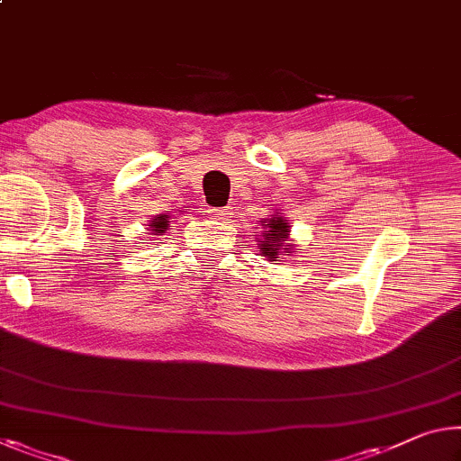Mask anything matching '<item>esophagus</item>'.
<instances>
[{"label":"esophagus","mask_w":461,"mask_h":461,"mask_svg":"<svg viewBox=\"0 0 461 461\" xmlns=\"http://www.w3.org/2000/svg\"><path fill=\"white\" fill-rule=\"evenodd\" d=\"M215 219H221V221H230V217L233 215L231 207H221V209H213Z\"/></svg>","instance_id":"1"}]
</instances>
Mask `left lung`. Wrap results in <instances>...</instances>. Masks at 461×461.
I'll use <instances>...</instances> for the list:
<instances>
[{
	"label": "left lung",
	"mask_w": 461,
	"mask_h": 461,
	"mask_svg": "<svg viewBox=\"0 0 461 461\" xmlns=\"http://www.w3.org/2000/svg\"><path fill=\"white\" fill-rule=\"evenodd\" d=\"M289 230L291 225L287 223L279 211L267 219H262V236L258 240V250L262 257H267L270 262L279 260L283 252H291L294 244H289Z\"/></svg>",
	"instance_id": "left-lung-1"
}]
</instances>
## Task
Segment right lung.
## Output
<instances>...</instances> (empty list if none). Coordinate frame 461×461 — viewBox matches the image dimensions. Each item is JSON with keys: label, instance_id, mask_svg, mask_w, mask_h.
I'll return each mask as SVG.
<instances>
[{"label": "right lung", "instance_id": "add662e5", "mask_svg": "<svg viewBox=\"0 0 461 461\" xmlns=\"http://www.w3.org/2000/svg\"><path fill=\"white\" fill-rule=\"evenodd\" d=\"M166 219H167V215H156V219L151 221V228H153L151 231L156 233V236H162V233L167 230Z\"/></svg>", "mask_w": 461, "mask_h": 461}]
</instances>
